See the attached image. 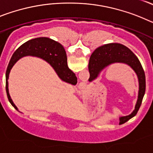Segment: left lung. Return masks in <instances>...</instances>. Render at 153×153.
<instances>
[{
	"label": "left lung",
	"instance_id": "left-lung-1",
	"mask_svg": "<svg viewBox=\"0 0 153 153\" xmlns=\"http://www.w3.org/2000/svg\"><path fill=\"white\" fill-rule=\"evenodd\" d=\"M115 63L127 64L134 70L139 80V93L135 109L129 116L120 117L125 122L136 116L142 104L146 92V76L137 56L126 47L120 44H109L98 47L93 51L89 62L90 79H94L103 69Z\"/></svg>",
	"mask_w": 153,
	"mask_h": 153
}]
</instances>
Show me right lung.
Instances as JSON below:
<instances>
[{
    "label": "right lung",
    "instance_id": "obj_1",
    "mask_svg": "<svg viewBox=\"0 0 153 153\" xmlns=\"http://www.w3.org/2000/svg\"><path fill=\"white\" fill-rule=\"evenodd\" d=\"M26 56H36L46 60L54 69L60 79L66 83L73 85H76L77 83V78L75 74L67 66L66 51L60 43L48 37H37L28 40L13 53L6 71L7 96L9 102L16 109H17V107L13 102L9 94L7 80L13 65L19 59Z\"/></svg>",
    "mask_w": 153,
    "mask_h": 153
}]
</instances>
